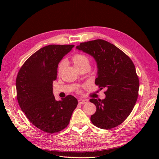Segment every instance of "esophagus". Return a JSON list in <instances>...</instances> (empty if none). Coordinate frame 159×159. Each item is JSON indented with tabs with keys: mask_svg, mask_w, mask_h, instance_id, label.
Returning a JSON list of instances; mask_svg holds the SVG:
<instances>
[{
	"mask_svg": "<svg viewBox=\"0 0 159 159\" xmlns=\"http://www.w3.org/2000/svg\"><path fill=\"white\" fill-rule=\"evenodd\" d=\"M88 100H86V99H79V101H78L79 103L80 104H86V103L88 102Z\"/></svg>",
	"mask_w": 159,
	"mask_h": 159,
	"instance_id": "obj_1",
	"label": "esophagus"
}]
</instances>
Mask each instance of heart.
Segmentation results:
<instances>
[{"mask_svg": "<svg viewBox=\"0 0 159 159\" xmlns=\"http://www.w3.org/2000/svg\"><path fill=\"white\" fill-rule=\"evenodd\" d=\"M72 61L73 62L74 66L76 67V68L79 70L83 67L88 66H89V58L88 56H87L85 54L82 53H77L75 54L72 57ZM66 65L65 61H62L58 67V73L60 74L62 71L63 70L64 68Z\"/></svg>", "mask_w": 159, "mask_h": 159, "instance_id": "heart-1", "label": "heart"}]
</instances>
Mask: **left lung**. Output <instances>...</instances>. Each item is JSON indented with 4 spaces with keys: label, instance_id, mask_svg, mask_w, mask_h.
Masks as SVG:
<instances>
[{
    "label": "left lung",
    "instance_id": "8db88e82",
    "mask_svg": "<svg viewBox=\"0 0 159 159\" xmlns=\"http://www.w3.org/2000/svg\"><path fill=\"white\" fill-rule=\"evenodd\" d=\"M76 48L95 58V84L107 89L104 99L89 100L97 107L91 122L104 129L116 127L127 119L138 98L139 80L134 64L120 49L102 39L80 43Z\"/></svg>",
    "mask_w": 159,
    "mask_h": 159
}]
</instances>
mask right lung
I'll return each mask as SVG.
<instances>
[{"label": "right lung", "mask_w": 159, "mask_h": 159, "mask_svg": "<svg viewBox=\"0 0 159 159\" xmlns=\"http://www.w3.org/2000/svg\"><path fill=\"white\" fill-rule=\"evenodd\" d=\"M73 47L52 44L40 48L24 63L16 77V97L22 111L34 126L48 133L66 128L78 104L72 95L57 101L53 93L58 64Z\"/></svg>", "instance_id": "right-lung-1"}]
</instances>
